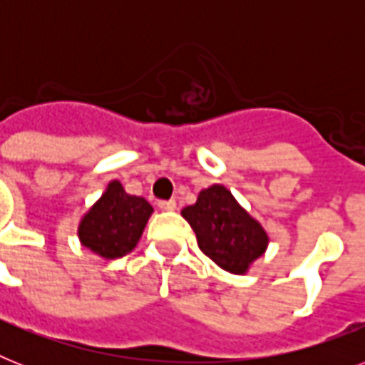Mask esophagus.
<instances>
[{
    "label": "esophagus",
    "mask_w": 365,
    "mask_h": 365,
    "mask_svg": "<svg viewBox=\"0 0 365 365\" xmlns=\"http://www.w3.org/2000/svg\"><path fill=\"white\" fill-rule=\"evenodd\" d=\"M176 200H159V208L160 210H166V212H172L176 210Z\"/></svg>",
    "instance_id": "obj_1"
}]
</instances>
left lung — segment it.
<instances>
[{"instance_id":"obj_1","label":"left lung","mask_w":365,"mask_h":365,"mask_svg":"<svg viewBox=\"0 0 365 365\" xmlns=\"http://www.w3.org/2000/svg\"><path fill=\"white\" fill-rule=\"evenodd\" d=\"M182 216L193 227L199 248L214 263L235 274L248 271L269 244L265 229L223 185L202 189L197 202L185 206Z\"/></svg>"}]
</instances>
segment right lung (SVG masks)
Returning a JSON list of instances; mask_svg holds the SVG:
<instances>
[{"label":"right lung","instance_id":"1","mask_svg":"<svg viewBox=\"0 0 365 365\" xmlns=\"http://www.w3.org/2000/svg\"><path fill=\"white\" fill-rule=\"evenodd\" d=\"M153 206L142 197L128 195L119 182H111L98 202L83 216L79 239L104 259H117L138 244Z\"/></svg>","mask_w":365,"mask_h":365}]
</instances>
